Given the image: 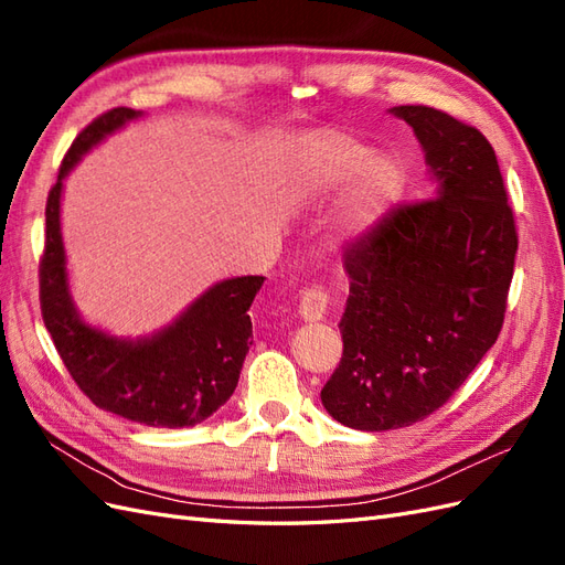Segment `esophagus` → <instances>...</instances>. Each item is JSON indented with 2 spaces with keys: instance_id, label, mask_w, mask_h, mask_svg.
Returning a JSON list of instances; mask_svg holds the SVG:
<instances>
[{
  "instance_id": "obj_1",
  "label": "esophagus",
  "mask_w": 565,
  "mask_h": 565,
  "mask_svg": "<svg viewBox=\"0 0 565 565\" xmlns=\"http://www.w3.org/2000/svg\"><path fill=\"white\" fill-rule=\"evenodd\" d=\"M328 306H330V292L324 287L316 285L301 295L299 316L306 322H318L324 318V313H328Z\"/></svg>"
}]
</instances>
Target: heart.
Segmentation results:
<instances>
[{
    "mask_svg": "<svg viewBox=\"0 0 565 565\" xmlns=\"http://www.w3.org/2000/svg\"><path fill=\"white\" fill-rule=\"evenodd\" d=\"M349 181L344 202L334 216L339 241H358L380 224L405 191V169L388 152L374 156L370 146L341 134L306 136L292 162V195L303 204L322 202Z\"/></svg>",
    "mask_w": 565,
    "mask_h": 565,
    "instance_id": "b5f03b06",
    "label": "heart"
}]
</instances>
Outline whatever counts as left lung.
Returning a JSON list of instances; mask_svg holds the SVG:
<instances>
[{"instance_id":"left-lung-1","label":"left lung","mask_w":565,"mask_h":565,"mask_svg":"<svg viewBox=\"0 0 565 565\" xmlns=\"http://www.w3.org/2000/svg\"><path fill=\"white\" fill-rule=\"evenodd\" d=\"M388 113L413 127L436 191L388 212L344 252V355L320 401L361 431L415 424L465 384L498 341L519 249L486 136L436 108Z\"/></svg>"}]
</instances>
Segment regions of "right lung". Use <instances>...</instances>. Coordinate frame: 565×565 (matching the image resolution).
Here are the masks:
<instances>
[{
    "label": "right lung",
    "mask_w": 565,
    "mask_h": 565,
    "mask_svg": "<svg viewBox=\"0 0 565 565\" xmlns=\"http://www.w3.org/2000/svg\"><path fill=\"white\" fill-rule=\"evenodd\" d=\"M139 117L141 110L113 108L96 117L67 150L46 200L40 301L58 355L96 407L156 429H183L212 417L233 396L252 347L247 311L264 278L221 280L162 330L136 339L94 328L79 316L61 233L63 181L94 146Z\"/></svg>",
    "instance_id": "1"
}]
</instances>
